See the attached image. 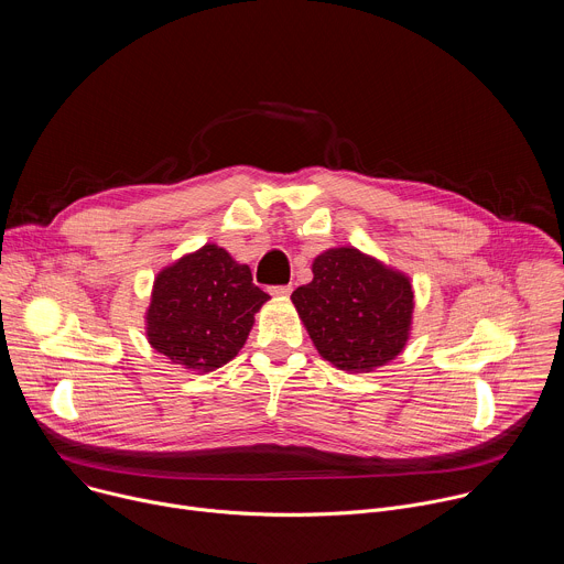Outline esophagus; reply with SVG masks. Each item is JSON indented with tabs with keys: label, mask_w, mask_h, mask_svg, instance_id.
<instances>
[{
	"label": "esophagus",
	"mask_w": 564,
	"mask_h": 564,
	"mask_svg": "<svg viewBox=\"0 0 564 564\" xmlns=\"http://www.w3.org/2000/svg\"><path fill=\"white\" fill-rule=\"evenodd\" d=\"M290 292H292V285H274V288H270L272 296H290Z\"/></svg>",
	"instance_id": "1"
}]
</instances>
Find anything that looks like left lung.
Instances as JSON below:
<instances>
[{
    "instance_id": "8db88e82",
    "label": "left lung",
    "mask_w": 564,
    "mask_h": 564,
    "mask_svg": "<svg viewBox=\"0 0 564 564\" xmlns=\"http://www.w3.org/2000/svg\"><path fill=\"white\" fill-rule=\"evenodd\" d=\"M312 274L292 292V303L326 361L348 372H372L406 348L415 294L404 272L346 246L321 252Z\"/></svg>"
}]
</instances>
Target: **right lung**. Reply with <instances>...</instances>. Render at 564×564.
I'll use <instances>...</instances> for the list:
<instances>
[{"label":"right lung","mask_w":564,"mask_h":564,"mask_svg":"<svg viewBox=\"0 0 564 564\" xmlns=\"http://www.w3.org/2000/svg\"><path fill=\"white\" fill-rule=\"evenodd\" d=\"M268 299L246 263L207 243L158 272L144 314L147 341L176 366L212 372L246 346Z\"/></svg>","instance_id":"obj_1"}]
</instances>
